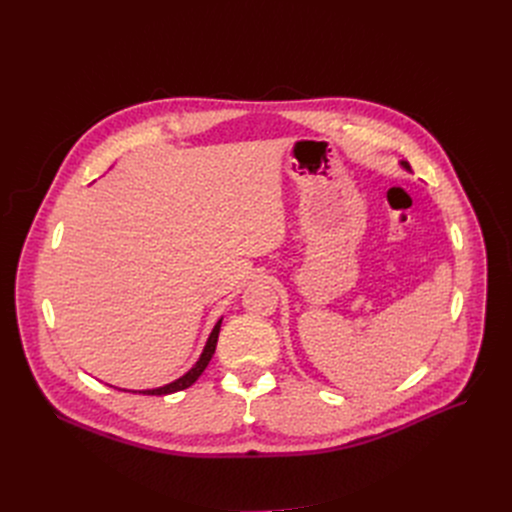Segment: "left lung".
I'll return each mask as SVG.
<instances>
[{
  "label": "left lung",
  "instance_id": "1",
  "mask_svg": "<svg viewBox=\"0 0 512 512\" xmlns=\"http://www.w3.org/2000/svg\"><path fill=\"white\" fill-rule=\"evenodd\" d=\"M400 164H402V166H404V168H406V170H410V166H408V162H400Z\"/></svg>",
  "mask_w": 512,
  "mask_h": 512
}]
</instances>
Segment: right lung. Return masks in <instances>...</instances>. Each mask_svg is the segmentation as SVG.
Segmentation results:
<instances>
[{
	"mask_svg": "<svg viewBox=\"0 0 512 512\" xmlns=\"http://www.w3.org/2000/svg\"><path fill=\"white\" fill-rule=\"evenodd\" d=\"M221 323H223V319H218V323L214 325V329H212V333H210V337H208V342H206V346H204V350H202V354H200L198 362L193 364V367H191L183 377L175 379L173 383H166V385H162V387H156V389H141L139 394H148V396H166V394L181 392V389H187L189 385L196 383V381H198V377H200V375L204 373V369L208 367V362H210V358H212V354H214V350H216L218 331H221Z\"/></svg>",
	"mask_w": 512,
	"mask_h": 512,
	"instance_id": "right-lung-1",
	"label": "right lung"
}]
</instances>
